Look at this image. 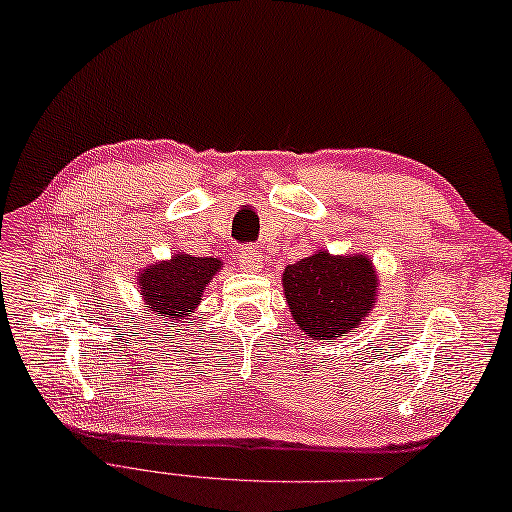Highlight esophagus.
Returning <instances> with one entry per match:
<instances>
[{
	"label": "esophagus",
	"instance_id": "esophagus-1",
	"mask_svg": "<svg viewBox=\"0 0 512 512\" xmlns=\"http://www.w3.org/2000/svg\"><path fill=\"white\" fill-rule=\"evenodd\" d=\"M236 258L240 263V269H247V272H256V269H260V256L256 254L254 247H240L236 252Z\"/></svg>",
	"mask_w": 512,
	"mask_h": 512
}]
</instances>
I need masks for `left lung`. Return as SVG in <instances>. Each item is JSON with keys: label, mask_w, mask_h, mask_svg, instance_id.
<instances>
[{"label": "left lung", "mask_w": 512, "mask_h": 512, "mask_svg": "<svg viewBox=\"0 0 512 512\" xmlns=\"http://www.w3.org/2000/svg\"><path fill=\"white\" fill-rule=\"evenodd\" d=\"M370 258L316 252L287 265L283 289L301 330L316 341L343 336L370 314L376 296Z\"/></svg>", "instance_id": "left-lung-1"}]
</instances>
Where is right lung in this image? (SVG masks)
I'll use <instances>...</instances> for the list:
<instances>
[{
  "instance_id": "1",
  "label": "right lung",
  "mask_w": 512,
  "mask_h": 512,
  "mask_svg": "<svg viewBox=\"0 0 512 512\" xmlns=\"http://www.w3.org/2000/svg\"><path fill=\"white\" fill-rule=\"evenodd\" d=\"M220 269L218 258H196L176 254L169 263H158L144 269L138 278L144 307L153 314L151 321H165L167 327L185 323L189 312L202 301V292L211 276Z\"/></svg>"
}]
</instances>
